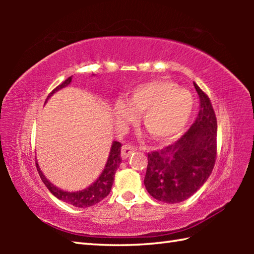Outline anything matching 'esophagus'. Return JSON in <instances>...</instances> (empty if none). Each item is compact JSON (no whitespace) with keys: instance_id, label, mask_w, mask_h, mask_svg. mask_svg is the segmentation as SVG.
<instances>
[{"instance_id":"obj_1","label":"esophagus","mask_w":254,"mask_h":254,"mask_svg":"<svg viewBox=\"0 0 254 254\" xmlns=\"http://www.w3.org/2000/svg\"><path fill=\"white\" fill-rule=\"evenodd\" d=\"M135 151H136V148L134 147V145L124 144L122 147V150H121V157H122V159H127Z\"/></svg>"}]
</instances>
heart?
<instances>
[{
    "mask_svg": "<svg viewBox=\"0 0 254 254\" xmlns=\"http://www.w3.org/2000/svg\"><path fill=\"white\" fill-rule=\"evenodd\" d=\"M194 109V98L187 89L169 80H152L133 89L127 104L118 102L115 114L120 122L132 121L142 114V122L153 139L168 141L186 127Z\"/></svg>",
    "mask_w": 254,
    "mask_h": 254,
    "instance_id": "b5f03b06",
    "label": "heart"
}]
</instances>
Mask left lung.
Masks as SVG:
<instances>
[{"label": "left lung", "instance_id": "8db88e82", "mask_svg": "<svg viewBox=\"0 0 254 254\" xmlns=\"http://www.w3.org/2000/svg\"><path fill=\"white\" fill-rule=\"evenodd\" d=\"M199 112L176 142L148 153L144 186L153 198L175 204L188 199L212 174L217 154V121L212 103L194 83Z\"/></svg>", "mask_w": 254, "mask_h": 254}]
</instances>
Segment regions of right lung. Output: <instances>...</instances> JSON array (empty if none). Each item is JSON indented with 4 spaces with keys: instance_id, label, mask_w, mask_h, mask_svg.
<instances>
[{
    "instance_id": "obj_1",
    "label": "right lung",
    "mask_w": 254,
    "mask_h": 254,
    "mask_svg": "<svg viewBox=\"0 0 254 254\" xmlns=\"http://www.w3.org/2000/svg\"><path fill=\"white\" fill-rule=\"evenodd\" d=\"M70 81H71V76L68 77L65 81H63L62 84L58 85L57 87H56L48 96H47V100H48V98L53 95L55 92L59 91L60 88L65 87V86L69 84ZM121 147H122L121 143L118 142V141H114L111 148L109 160H107L105 168L103 170L100 178H98L96 182L92 185V186H89L87 189H84V190L81 191L67 192V191L60 190L59 188L55 187L53 184H50L48 180L46 179L45 176L41 173L39 166H38V163L36 162L37 170L38 173H39L40 178L47 186V188H48L51 191V194H53L55 197H57L58 199L65 201V203H68L72 206H76V207H89V206L95 205L98 203V201L103 200L107 195L110 194L112 185H113V182H114L115 173H117V170L120 167V163L122 162Z\"/></svg>"
}]
</instances>
